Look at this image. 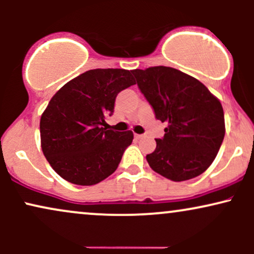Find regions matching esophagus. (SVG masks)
Instances as JSON below:
<instances>
[{
    "instance_id": "esophagus-1",
    "label": "esophagus",
    "mask_w": 254,
    "mask_h": 254,
    "mask_svg": "<svg viewBox=\"0 0 254 254\" xmlns=\"http://www.w3.org/2000/svg\"><path fill=\"white\" fill-rule=\"evenodd\" d=\"M142 137H143V135H138V133H135V138H136V139L142 138Z\"/></svg>"
}]
</instances>
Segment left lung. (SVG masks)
<instances>
[{
  "label": "left lung",
  "mask_w": 254,
  "mask_h": 254,
  "mask_svg": "<svg viewBox=\"0 0 254 254\" xmlns=\"http://www.w3.org/2000/svg\"><path fill=\"white\" fill-rule=\"evenodd\" d=\"M155 117L165 127L156 148L147 155L151 170L173 182L192 179L208 170L224 132L220 100L197 78L170 66L131 71Z\"/></svg>",
  "instance_id": "1"
}]
</instances>
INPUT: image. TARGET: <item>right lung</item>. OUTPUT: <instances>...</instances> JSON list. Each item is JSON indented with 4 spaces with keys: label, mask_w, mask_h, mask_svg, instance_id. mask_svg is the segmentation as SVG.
Masks as SVG:
<instances>
[{
    "label": "right lung",
    "mask_w": 254,
    "mask_h": 254,
    "mask_svg": "<svg viewBox=\"0 0 254 254\" xmlns=\"http://www.w3.org/2000/svg\"><path fill=\"white\" fill-rule=\"evenodd\" d=\"M135 83L125 69H93L51 98L40 118V142L58 176L89 186L117 170L133 133L107 130L105 118L113 113L118 93Z\"/></svg>",
    "instance_id": "1"
}]
</instances>
